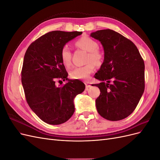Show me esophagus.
I'll return each instance as SVG.
<instances>
[{"label":"esophagus","mask_w":160,"mask_h":160,"mask_svg":"<svg viewBox=\"0 0 160 160\" xmlns=\"http://www.w3.org/2000/svg\"><path fill=\"white\" fill-rule=\"evenodd\" d=\"M85 88H86V89L88 90L90 87L91 86V85H90V83H88V82H85Z\"/></svg>","instance_id":"34e87169"}]
</instances>
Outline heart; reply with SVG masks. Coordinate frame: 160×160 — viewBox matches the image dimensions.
Listing matches in <instances>:
<instances>
[{
  "mask_svg": "<svg viewBox=\"0 0 160 160\" xmlns=\"http://www.w3.org/2000/svg\"><path fill=\"white\" fill-rule=\"evenodd\" d=\"M75 45L80 49L88 52L87 62H89L83 67H76L70 72V77L74 79H88L95 70V65H100L102 63L103 55L98 50V43L93 38L88 36L82 37L75 42ZM62 62L66 67L71 64V52L68 46H64L61 52Z\"/></svg>",
  "mask_w": 160,
  "mask_h": 160,
  "instance_id": "heart-1",
  "label": "heart"
}]
</instances>
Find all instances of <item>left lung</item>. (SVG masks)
<instances>
[{"label": "left lung", "instance_id": "8db88e82", "mask_svg": "<svg viewBox=\"0 0 160 160\" xmlns=\"http://www.w3.org/2000/svg\"><path fill=\"white\" fill-rule=\"evenodd\" d=\"M104 50V60L95 78L100 95L95 101L99 114L110 121H119L132 113L145 88L144 61L133 42L110 29L91 32ZM113 80L109 84L110 79Z\"/></svg>", "mask_w": 160, "mask_h": 160}]
</instances>
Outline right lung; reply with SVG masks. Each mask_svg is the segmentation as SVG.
Returning a JSON list of instances; mask_svg holds the SVG:
<instances>
[{
	"label": "right lung",
	"mask_w": 160,
	"mask_h": 160,
	"mask_svg": "<svg viewBox=\"0 0 160 160\" xmlns=\"http://www.w3.org/2000/svg\"><path fill=\"white\" fill-rule=\"evenodd\" d=\"M81 34L47 32L31 43L24 57L21 81L27 101L33 112L48 124L59 125L69 120L75 111V98L85 90L83 82L67 78L61 58L62 48ZM58 79L68 83L57 86Z\"/></svg>",
	"instance_id": "1"
}]
</instances>
